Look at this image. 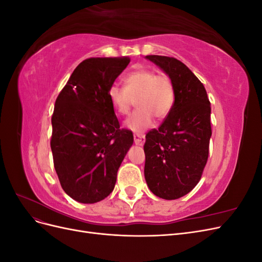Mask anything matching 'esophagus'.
I'll return each mask as SVG.
<instances>
[{"mask_svg": "<svg viewBox=\"0 0 262 262\" xmlns=\"http://www.w3.org/2000/svg\"><path fill=\"white\" fill-rule=\"evenodd\" d=\"M133 138H134V143L137 145H143L144 142H145V137L143 134H140V133H134L133 134Z\"/></svg>", "mask_w": 262, "mask_h": 262, "instance_id": "34e87169", "label": "esophagus"}]
</instances>
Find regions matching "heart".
<instances>
[{
	"mask_svg": "<svg viewBox=\"0 0 262 262\" xmlns=\"http://www.w3.org/2000/svg\"><path fill=\"white\" fill-rule=\"evenodd\" d=\"M125 87L114 83L108 96L119 115L129 114L134 99L139 108L125 120L133 132H143L153 124L154 116L163 119L169 114L175 101V89L170 78L148 69H139L124 77Z\"/></svg>",
	"mask_w": 262,
	"mask_h": 262,
	"instance_id": "1",
	"label": "heart"
}]
</instances>
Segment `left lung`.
Wrapping results in <instances>:
<instances>
[{
	"mask_svg": "<svg viewBox=\"0 0 262 262\" xmlns=\"http://www.w3.org/2000/svg\"><path fill=\"white\" fill-rule=\"evenodd\" d=\"M145 58L169 76L175 101L160 128L146 134L144 176L155 195L175 200L196 186L208 162L210 100L203 84L181 61L164 55Z\"/></svg>",
	"mask_w": 262,
	"mask_h": 262,
	"instance_id": "1",
	"label": "left lung"
}]
</instances>
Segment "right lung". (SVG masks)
Wrapping results in <instances>:
<instances>
[{
  "mask_svg": "<svg viewBox=\"0 0 262 262\" xmlns=\"http://www.w3.org/2000/svg\"><path fill=\"white\" fill-rule=\"evenodd\" d=\"M130 59L90 58L76 67L55 100L51 118L54 169L66 193L96 203L113 192L117 171L133 144L120 129L108 90Z\"/></svg>",
  "mask_w": 262,
  "mask_h": 262,
  "instance_id": "obj_1",
  "label": "right lung"
}]
</instances>
